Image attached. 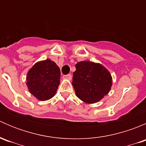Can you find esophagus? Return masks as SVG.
I'll list each match as a JSON object with an SVG mask.
<instances>
[{
	"label": "esophagus",
	"instance_id": "esophagus-1",
	"mask_svg": "<svg viewBox=\"0 0 146 146\" xmlns=\"http://www.w3.org/2000/svg\"><path fill=\"white\" fill-rule=\"evenodd\" d=\"M64 78L66 79H68V80H71L72 76H71V74L65 75V76H64Z\"/></svg>",
	"mask_w": 146,
	"mask_h": 146
}]
</instances>
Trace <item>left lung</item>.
I'll return each mask as SVG.
<instances>
[{"instance_id": "left-lung-1", "label": "left lung", "mask_w": 146, "mask_h": 146, "mask_svg": "<svg viewBox=\"0 0 146 146\" xmlns=\"http://www.w3.org/2000/svg\"><path fill=\"white\" fill-rule=\"evenodd\" d=\"M73 82L76 95L86 103H95L111 89V76L101 64L81 61L76 65Z\"/></svg>"}]
</instances>
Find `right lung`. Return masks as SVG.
Returning a JSON list of instances; mask_svg holds the SVG:
<instances>
[{
	"label": "right lung",
	"mask_w": 146,
	"mask_h": 146,
	"mask_svg": "<svg viewBox=\"0 0 146 146\" xmlns=\"http://www.w3.org/2000/svg\"><path fill=\"white\" fill-rule=\"evenodd\" d=\"M61 71L56 63L51 60L36 63L29 70L27 85L32 95L41 101L51 99L60 83Z\"/></svg>",
	"instance_id": "1"
}]
</instances>
